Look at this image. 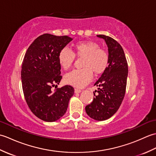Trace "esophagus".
Returning <instances> with one entry per match:
<instances>
[{"label":"esophagus","mask_w":156,"mask_h":156,"mask_svg":"<svg viewBox=\"0 0 156 156\" xmlns=\"http://www.w3.org/2000/svg\"><path fill=\"white\" fill-rule=\"evenodd\" d=\"M74 92H75V93H80V92H82V90H80V89L75 88V89H74Z\"/></svg>","instance_id":"1"}]
</instances>
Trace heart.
Masks as SVG:
<instances>
[{"label": "heart", "mask_w": 156, "mask_h": 156, "mask_svg": "<svg viewBox=\"0 0 156 156\" xmlns=\"http://www.w3.org/2000/svg\"><path fill=\"white\" fill-rule=\"evenodd\" d=\"M75 55L84 58L82 69H76L69 72L64 76L66 84L78 88L84 87L93 78V71L96 75L103 73L109 64L108 51L97 43L83 41L77 43L74 45L73 52L68 48H63L58 54V62L62 68H70L75 60Z\"/></svg>", "instance_id": "obj_1"}]
</instances>
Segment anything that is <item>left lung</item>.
Listing matches in <instances>:
<instances>
[{"label":"left lung","instance_id":"8db88e82","mask_svg":"<svg viewBox=\"0 0 156 156\" xmlns=\"http://www.w3.org/2000/svg\"><path fill=\"white\" fill-rule=\"evenodd\" d=\"M107 44L109 64L94 85L98 86L94 99L86 106L87 115L97 121H105L117 111L123 100L128 75V64L123 49L119 43L108 36L98 35ZM97 92V95L95 92Z\"/></svg>","mask_w":156,"mask_h":156}]
</instances>
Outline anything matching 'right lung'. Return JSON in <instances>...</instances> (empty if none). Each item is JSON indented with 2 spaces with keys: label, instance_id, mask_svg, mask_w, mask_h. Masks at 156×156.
I'll list each match as a JSON object with an SVG mask.
<instances>
[{
  "label": "right lung",
  "instance_id": "add662e5",
  "mask_svg": "<svg viewBox=\"0 0 156 156\" xmlns=\"http://www.w3.org/2000/svg\"><path fill=\"white\" fill-rule=\"evenodd\" d=\"M72 38L49 34L39 36L26 51L21 66V80L26 102L36 117L54 122L64 115L74 93L69 85L58 88L62 76L58 54Z\"/></svg>",
  "mask_w": 156,
  "mask_h": 156
}]
</instances>
